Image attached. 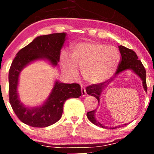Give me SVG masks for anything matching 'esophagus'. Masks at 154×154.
I'll list each match as a JSON object with an SVG mask.
<instances>
[{"label":"esophagus","instance_id":"1","mask_svg":"<svg viewBox=\"0 0 154 154\" xmlns=\"http://www.w3.org/2000/svg\"><path fill=\"white\" fill-rule=\"evenodd\" d=\"M81 93H82V96H85V95H86L85 88L83 87V86H81Z\"/></svg>","mask_w":154,"mask_h":154}]
</instances>
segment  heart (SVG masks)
<instances>
[{
    "instance_id": "heart-1",
    "label": "heart",
    "mask_w": 154,
    "mask_h": 154,
    "mask_svg": "<svg viewBox=\"0 0 154 154\" xmlns=\"http://www.w3.org/2000/svg\"><path fill=\"white\" fill-rule=\"evenodd\" d=\"M60 60L72 77L77 76V67H79L86 82L98 84L115 72L119 63L120 54L114 46L96 41H85L74 45L71 56L65 52L61 53Z\"/></svg>"
}]
</instances>
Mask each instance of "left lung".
Wrapping results in <instances>:
<instances>
[{"instance_id":"1","label":"left lung","mask_w":154,"mask_h":154,"mask_svg":"<svg viewBox=\"0 0 154 154\" xmlns=\"http://www.w3.org/2000/svg\"><path fill=\"white\" fill-rule=\"evenodd\" d=\"M119 52L121 54V61L118 65L117 69L116 70L114 76L120 73V72L125 71L126 69H132V71L135 72V74H137V75L140 77L141 79L143 81V86L145 91L147 92V85H146V72L144 66L143 65L142 62L140 61V60L137 59L138 57L136 55L135 52L134 51L131 50V49H129L128 48L122 46V45H119ZM111 79H109L106 82L98 83V84H93L91 85L88 86L86 88V92L88 95H91L92 96H94L98 101L99 102L100 100V95L101 93L102 89L105 87L106 85L105 83L109 82V80H111ZM95 110L88 111L87 113V116L88 119L92 123L94 124V125H97V126L101 127V128H105L106 127L103 126L102 124L98 122L95 118ZM127 124H125V125H126ZM111 129H115V128H111Z\"/></svg>"}]
</instances>
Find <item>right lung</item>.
<instances>
[{
    "mask_svg": "<svg viewBox=\"0 0 154 154\" xmlns=\"http://www.w3.org/2000/svg\"><path fill=\"white\" fill-rule=\"evenodd\" d=\"M65 38L64 32L38 37L17 53L11 65L8 73L10 104L19 120L33 128H45L56 123L62 115L64 102L82 95L79 84H65L56 81L48 99L41 106L34 109L24 107L18 98L17 85L22 69L31 61L40 59H48L52 64L57 65Z\"/></svg>",
    "mask_w": 154,
    "mask_h": 154,
    "instance_id": "add662e5",
    "label": "right lung"
}]
</instances>
